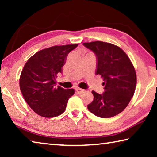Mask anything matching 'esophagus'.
<instances>
[{"mask_svg":"<svg viewBox=\"0 0 157 157\" xmlns=\"http://www.w3.org/2000/svg\"><path fill=\"white\" fill-rule=\"evenodd\" d=\"M75 91L78 93V94H82V93L84 91V90L80 88H75Z\"/></svg>","mask_w":157,"mask_h":157,"instance_id":"obj_1","label":"esophagus"}]
</instances>
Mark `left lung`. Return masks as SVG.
<instances>
[{
    "instance_id": "1",
    "label": "left lung",
    "mask_w": 157,
    "mask_h": 157,
    "mask_svg": "<svg viewBox=\"0 0 157 157\" xmlns=\"http://www.w3.org/2000/svg\"><path fill=\"white\" fill-rule=\"evenodd\" d=\"M83 45L95 53V75L102 77L105 86L102 94L92 91L94 100L87 108L100 118L118 115L128 105L135 91L136 74L132 63L121 48L112 44L97 41Z\"/></svg>"
}]
</instances>
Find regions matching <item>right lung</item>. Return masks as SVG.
I'll use <instances>...</instances> for the list:
<instances>
[{
	"label": "right lung",
	"mask_w": 157,
	"mask_h": 157,
	"mask_svg": "<svg viewBox=\"0 0 157 157\" xmlns=\"http://www.w3.org/2000/svg\"><path fill=\"white\" fill-rule=\"evenodd\" d=\"M78 44L55 46L41 50L32 56L20 77V89L34 112L52 118L64 112L74 89L55 86L57 75L62 73L66 58Z\"/></svg>",
	"instance_id": "right-lung-1"
}]
</instances>
